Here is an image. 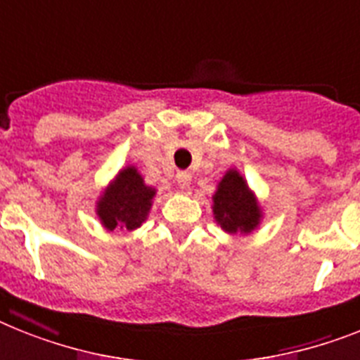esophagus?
Instances as JSON below:
<instances>
[{
	"mask_svg": "<svg viewBox=\"0 0 360 360\" xmlns=\"http://www.w3.org/2000/svg\"><path fill=\"white\" fill-rule=\"evenodd\" d=\"M176 182L182 189H187V187L191 186V173H189V171H178Z\"/></svg>",
	"mask_w": 360,
	"mask_h": 360,
	"instance_id": "34e87169",
	"label": "esophagus"
}]
</instances>
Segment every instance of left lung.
<instances>
[{"label":"left lung","mask_w":360,"mask_h":360,"mask_svg":"<svg viewBox=\"0 0 360 360\" xmlns=\"http://www.w3.org/2000/svg\"><path fill=\"white\" fill-rule=\"evenodd\" d=\"M217 222L228 233H250L259 222V207L237 171H228L213 197Z\"/></svg>","instance_id":"1"}]
</instances>
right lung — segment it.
Instances as JSON below:
<instances>
[{"label":"right lung","mask_w":360,"mask_h":360,"mask_svg":"<svg viewBox=\"0 0 360 360\" xmlns=\"http://www.w3.org/2000/svg\"><path fill=\"white\" fill-rule=\"evenodd\" d=\"M153 197V187L145 186L136 169L127 167L99 200L97 215L108 230L117 226L134 230L147 219Z\"/></svg>","instance_id":"1"}]
</instances>
